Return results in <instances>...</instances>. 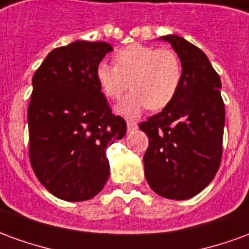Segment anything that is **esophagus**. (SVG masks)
<instances>
[{"label": "esophagus", "instance_id": "34e87169", "mask_svg": "<svg viewBox=\"0 0 249 249\" xmlns=\"http://www.w3.org/2000/svg\"><path fill=\"white\" fill-rule=\"evenodd\" d=\"M126 129H128V132H135L136 129H137V123H135V121H126Z\"/></svg>", "mask_w": 249, "mask_h": 249}]
</instances>
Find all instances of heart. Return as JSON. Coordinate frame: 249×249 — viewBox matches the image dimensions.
Segmentation results:
<instances>
[{
  "label": "heart",
  "instance_id": "obj_1",
  "mask_svg": "<svg viewBox=\"0 0 249 249\" xmlns=\"http://www.w3.org/2000/svg\"><path fill=\"white\" fill-rule=\"evenodd\" d=\"M94 76L110 100H119L129 87L133 89L116 105L117 113L133 119L148 107L160 110L171 104L180 87L181 65L171 49L133 44L114 54V65L100 62Z\"/></svg>",
  "mask_w": 249,
  "mask_h": 249
}]
</instances>
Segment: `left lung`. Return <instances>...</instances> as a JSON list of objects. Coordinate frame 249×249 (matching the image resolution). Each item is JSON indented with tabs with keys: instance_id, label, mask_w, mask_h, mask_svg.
Returning a JSON list of instances; mask_svg holds the SVG:
<instances>
[{
	"instance_id": "left-lung-1",
	"label": "left lung",
	"mask_w": 249,
	"mask_h": 249,
	"mask_svg": "<svg viewBox=\"0 0 249 249\" xmlns=\"http://www.w3.org/2000/svg\"><path fill=\"white\" fill-rule=\"evenodd\" d=\"M160 40L178 53L181 81L171 104L139 126L149 140L144 171L157 195L187 200L201 192L220 167L225 123L221 81L197 46L175 35Z\"/></svg>"
}]
</instances>
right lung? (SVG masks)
<instances>
[{
  "label": "right lung",
  "mask_w": 249,
  "mask_h": 249,
  "mask_svg": "<svg viewBox=\"0 0 249 249\" xmlns=\"http://www.w3.org/2000/svg\"><path fill=\"white\" fill-rule=\"evenodd\" d=\"M108 42L74 41L57 48L36 71L28 108L29 156L40 183L56 197L84 201L109 178L107 148L126 133L96 81Z\"/></svg>",
  "instance_id": "1"
}]
</instances>
